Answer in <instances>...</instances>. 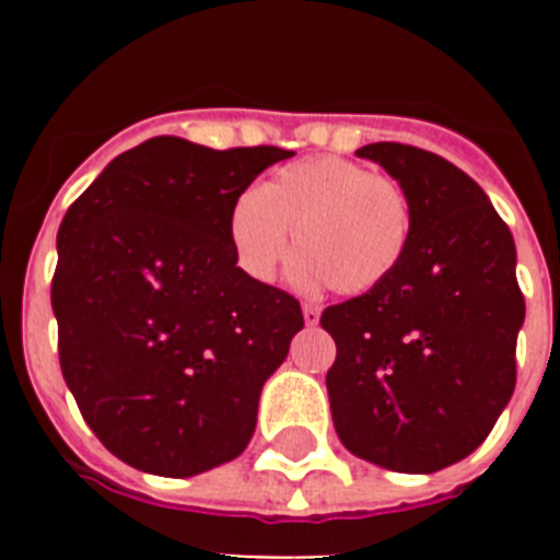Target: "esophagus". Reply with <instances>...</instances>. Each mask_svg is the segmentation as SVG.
Here are the masks:
<instances>
[{"label":"esophagus","instance_id":"34e87169","mask_svg":"<svg viewBox=\"0 0 560 560\" xmlns=\"http://www.w3.org/2000/svg\"><path fill=\"white\" fill-rule=\"evenodd\" d=\"M319 314H323V311H319V305H314V303H305L303 305L305 325H316V323H319Z\"/></svg>","mask_w":560,"mask_h":560}]
</instances>
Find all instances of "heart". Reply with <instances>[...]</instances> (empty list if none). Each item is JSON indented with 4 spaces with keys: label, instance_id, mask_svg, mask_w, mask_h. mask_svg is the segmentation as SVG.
<instances>
[{
    "label": "heart",
    "instance_id": "1",
    "mask_svg": "<svg viewBox=\"0 0 560 560\" xmlns=\"http://www.w3.org/2000/svg\"><path fill=\"white\" fill-rule=\"evenodd\" d=\"M291 232L305 255L296 266L300 283L368 294L407 260L415 207L389 176L341 156H314L280 167L230 210L235 260L257 283H269L285 264Z\"/></svg>",
    "mask_w": 560,
    "mask_h": 560
}]
</instances>
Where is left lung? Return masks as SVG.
Here are the masks:
<instances>
[{"label":"left lung","instance_id":"left-lung-1","mask_svg":"<svg viewBox=\"0 0 560 560\" xmlns=\"http://www.w3.org/2000/svg\"><path fill=\"white\" fill-rule=\"evenodd\" d=\"M355 156L409 192L415 235L387 283L323 311L334 427L355 457L432 474L491 434L516 387V246L482 187L438 153L373 142Z\"/></svg>","mask_w":560,"mask_h":560}]
</instances>
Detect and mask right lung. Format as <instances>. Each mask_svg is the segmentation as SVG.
<instances>
[{"label": "right lung", "instance_id": "add662e5", "mask_svg": "<svg viewBox=\"0 0 560 560\" xmlns=\"http://www.w3.org/2000/svg\"><path fill=\"white\" fill-rule=\"evenodd\" d=\"M275 145L153 137L106 165L58 226V359L89 429L122 463L192 477L249 446L257 398L303 311L235 260L230 210Z\"/></svg>", "mask_w": 560, "mask_h": 560}]
</instances>
